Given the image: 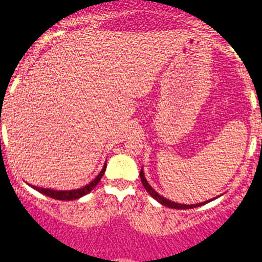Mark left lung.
Instances as JSON below:
<instances>
[{
  "label": "left lung",
  "instance_id": "left-lung-1",
  "mask_svg": "<svg viewBox=\"0 0 262 262\" xmlns=\"http://www.w3.org/2000/svg\"><path fill=\"white\" fill-rule=\"evenodd\" d=\"M139 177H141V181H142V185H143V187L146 189V191H147L148 194H150L151 196L154 198V199H156L159 203H161L163 205H165V207H169V208H174V209H190V208H196V207H200V205H203L204 203H207V202H204V203H199V204H190V205L189 204H180V203H174V202H172V200H168V199H165V198L161 196V195H159L158 192H156L155 190H154L152 187L148 185V182L146 181L145 174H143L142 169H141V173H139ZM208 202H209V200H208Z\"/></svg>",
  "mask_w": 262,
  "mask_h": 262
}]
</instances>
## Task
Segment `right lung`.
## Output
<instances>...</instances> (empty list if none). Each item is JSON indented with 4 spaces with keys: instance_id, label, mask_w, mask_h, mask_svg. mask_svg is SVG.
Listing matches in <instances>:
<instances>
[{
    "instance_id": "1",
    "label": "right lung",
    "mask_w": 262,
    "mask_h": 262,
    "mask_svg": "<svg viewBox=\"0 0 262 262\" xmlns=\"http://www.w3.org/2000/svg\"><path fill=\"white\" fill-rule=\"evenodd\" d=\"M106 165L104 164L103 169L101 170V173L89 183L86 186L81 187V189H77V190H68V191H58V190H50V189H43V187H36V186H32L35 190H37L38 192L41 194L46 195V196H50L53 199H57V200H75V199H79V198L84 196V195L89 194L93 189L98 185V182L101 181V178L103 177L104 174V170H106Z\"/></svg>"
}]
</instances>
